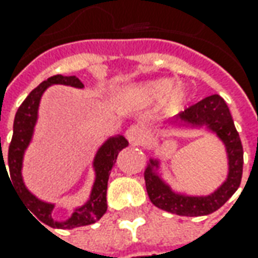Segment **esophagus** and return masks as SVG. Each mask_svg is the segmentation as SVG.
<instances>
[{"label": "esophagus", "instance_id": "34e87169", "mask_svg": "<svg viewBox=\"0 0 258 258\" xmlns=\"http://www.w3.org/2000/svg\"><path fill=\"white\" fill-rule=\"evenodd\" d=\"M125 137H127V140H128L131 144H138V143H141V140H143L141 131L138 128H136V127H131V128L127 130Z\"/></svg>", "mask_w": 258, "mask_h": 258}]
</instances>
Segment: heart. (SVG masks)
Here are the masks:
<instances>
[{
  "label": "heart",
  "instance_id": "1",
  "mask_svg": "<svg viewBox=\"0 0 258 258\" xmlns=\"http://www.w3.org/2000/svg\"><path fill=\"white\" fill-rule=\"evenodd\" d=\"M163 96V110L167 114L181 111L190 101V93L184 85H174L168 78H158L122 88L115 97V104L121 110L143 108L160 101Z\"/></svg>",
  "mask_w": 258,
  "mask_h": 258
}]
</instances>
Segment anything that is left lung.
I'll return each mask as SVG.
<instances>
[{
  "mask_svg": "<svg viewBox=\"0 0 258 258\" xmlns=\"http://www.w3.org/2000/svg\"><path fill=\"white\" fill-rule=\"evenodd\" d=\"M171 127L204 128L214 134L226 148L228 173L221 185L207 196H194L174 191L160 174V160L150 158L146 171V188L151 203L158 209L177 216L199 217L218 210L240 187L243 175V146L234 127L226 101L217 95H210L178 114Z\"/></svg>",
  "mask_w": 258,
  "mask_h": 258,
  "instance_id": "8db88e82",
  "label": "left lung"
}]
</instances>
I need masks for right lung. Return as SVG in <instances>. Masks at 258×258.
Listing matches in <instances>:
<instances>
[{
    "label": "right lung",
    "instance_id": "add662e5",
    "mask_svg": "<svg viewBox=\"0 0 258 258\" xmlns=\"http://www.w3.org/2000/svg\"><path fill=\"white\" fill-rule=\"evenodd\" d=\"M54 84L84 88L83 83L76 76L49 77L48 80L42 81L37 88H34L30 93V95L20 105L18 111L15 114L13 140H11V144H10V148H8L7 163H8V168H10V176L12 177V180L10 181H13L15 191L18 192V197H21V200L27 206L28 211H31L34 214L32 217L40 218L42 223H45L48 226L61 227V228H76V227L93 224L105 214V211H107V184H108V177H110L112 167L115 164L118 153L122 148L128 146V141L122 136H115V137L107 138L102 143V146L98 148V151L95 153V157H94L93 168L95 171V180H94L90 199L81 207H77L68 220H66V221H54L51 214H52V210H54L55 206L52 203H47V201L37 199L31 191L25 187L23 180L24 154H25V150L30 146V143L32 141L35 124H37V120H38V108H40L41 97H42L44 91L48 88L49 85ZM1 165L5 167L3 153H1L0 157V167ZM5 170H7V167H5Z\"/></svg>",
    "mask_w": 258,
    "mask_h": 258
}]
</instances>
